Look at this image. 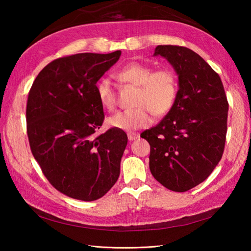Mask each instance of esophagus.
Masks as SVG:
<instances>
[{"label":"esophagus","mask_w":251,"mask_h":251,"mask_svg":"<svg viewBox=\"0 0 251 251\" xmlns=\"http://www.w3.org/2000/svg\"><path fill=\"white\" fill-rule=\"evenodd\" d=\"M128 140L129 141H134V140H136V139H138V138H139L140 136H139V134H136V132H129L128 135Z\"/></svg>","instance_id":"34e87169"}]
</instances>
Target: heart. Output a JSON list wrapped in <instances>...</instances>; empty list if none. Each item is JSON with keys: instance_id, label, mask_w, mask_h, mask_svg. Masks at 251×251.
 <instances>
[{"instance_id": "b5f03b06", "label": "heart", "mask_w": 251, "mask_h": 251, "mask_svg": "<svg viewBox=\"0 0 251 251\" xmlns=\"http://www.w3.org/2000/svg\"><path fill=\"white\" fill-rule=\"evenodd\" d=\"M117 77L138 86L137 106L110 116L106 121L109 127L125 131L143 128L151 124L152 112L154 115L162 116L173 108L177 96V83L172 71H154L145 63L130 62L117 72ZM96 93L103 108H114L115 89L110 78L101 77L96 85Z\"/></svg>"}]
</instances>
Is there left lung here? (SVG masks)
Masks as SVG:
<instances>
[{"mask_svg": "<svg viewBox=\"0 0 251 251\" xmlns=\"http://www.w3.org/2000/svg\"><path fill=\"white\" fill-rule=\"evenodd\" d=\"M178 75L173 108L141 137L150 143V170L168 190L185 192L206 180L220 162L226 145L228 103L220 76L195 51L158 45Z\"/></svg>", "mask_w": 251, "mask_h": 251, "instance_id": "left-lung-1", "label": "left lung"}]
</instances>
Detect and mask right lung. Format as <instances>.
I'll list each match as a JSON object with an SVG mask.
<instances>
[{"label":"right lung","instance_id":"1","mask_svg":"<svg viewBox=\"0 0 251 251\" xmlns=\"http://www.w3.org/2000/svg\"><path fill=\"white\" fill-rule=\"evenodd\" d=\"M121 54L58 58L30 89L26 132L32 154L50 184L71 199L98 200L119 179L127 135L116 128L94 134L104 120L96 84Z\"/></svg>","mask_w":251,"mask_h":251}]
</instances>
